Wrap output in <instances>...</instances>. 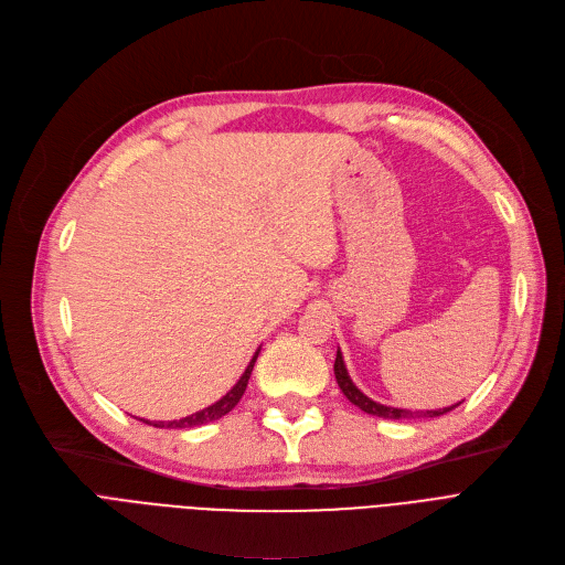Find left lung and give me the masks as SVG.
<instances>
[{
    "instance_id": "8db88e82",
    "label": "left lung",
    "mask_w": 565,
    "mask_h": 565,
    "mask_svg": "<svg viewBox=\"0 0 565 565\" xmlns=\"http://www.w3.org/2000/svg\"><path fill=\"white\" fill-rule=\"evenodd\" d=\"M335 379H338L340 390L344 392V396H347V399H349L353 406H358L360 411L370 413V415L383 417V419L440 417V415H445V413H449V411H454V408H458V406L462 404V402H458V404H454V406H449V408H438V411H404V408H392V406L376 404L374 399H370L367 394H362V392L353 385V381H351V376H349V372H347V364H344V358H342V351H340V349H338V358H335Z\"/></svg>"
}]
</instances>
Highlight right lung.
Listing matches in <instances>:
<instances>
[{
  "label": "right lung",
  "instance_id": "right-lung-1",
  "mask_svg": "<svg viewBox=\"0 0 565 565\" xmlns=\"http://www.w3.org/2000/svg\"><path fill=\"white\" fill-rule=\"evenodd\" d=\"M257 355H259V349L255 351L253 360L248 362V367H246V372L242 374V379H239L235 385H232V390H230L225 396H221V399H218L216 404H212V406H207V408H203V411H198V413H193V415H189V417L173 419V422H146V419H141V422H146V424H150V426H157V428H189V426H201V424L221 419L223 415H227L232 408H235V406L239 404L242 396H244Z\"/></svg>",
  "mask_w": 565,
  "mask_h": 565
}]
</instances>
